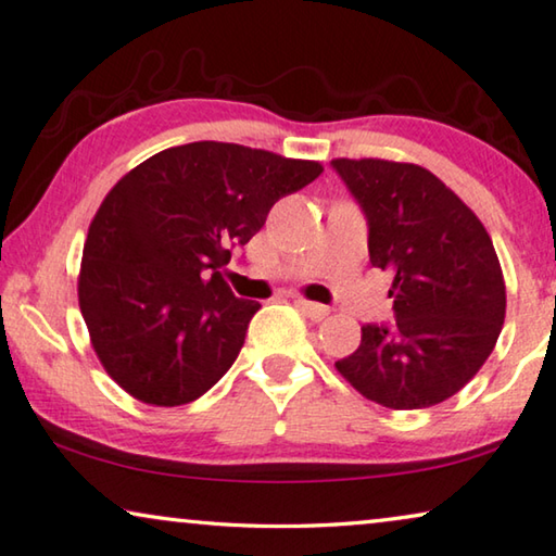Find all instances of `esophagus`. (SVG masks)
<instances>
[{
  "mask_svg": "<svg viewBox=\"0 0 556 556\" xmlns=\"http://www.w3.org/2000/svg\"><path fill=\"white\" fill-rule=\"evenodd\" d=\"M295 305L301 307V311L307 315V318L315 320V323H318V320H326L328 315H330V307H328V305H320V303L303 301V298H301V301H295Z\"/></svg>",
  "mask_w": 556,
  "mask_h": 556,
  "instance_id": "esophagus-1",
  "label": "esophagus"
}]
</instances>
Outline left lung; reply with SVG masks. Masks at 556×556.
Masks as SVG:
<instances>
[{"label": "left lung", "instance_id": "1", "mask_svg": "<svg viewBox=\"0 0 556 556\" xmlns=\"http://www.w3.org/2000/svg\"><path fill=\"white\" fill-rule=\"evenodd\" d=\"M367 220V251L388 270L395 323H367L338 372L392 409L432 407L463 390L505 323V278L482 220L438 176L382 159L330 161Z\"/></svg>", "mask_w": 556, "mask_h": 556}]
</instances>
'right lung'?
Returning a JSON list of instances; mask_svg holds the SVG:
<instances>
[{"instance_id": "right-lung-1", "label": "right lung", "mask_w": 556, "mask_h": 556, "mask_svg": "<svg viewBox=\"0 0 556 556\" xmlns=\"http://www.w3.org/2000/svg\"><path fill=\"white\" fill-rule=\"evenodd\" d=\"M318 161L220 141L159 151L129 170L89 226L79 307L104 370L147 405L193 403L228 372L261 303L220 278L273 203Z\"/></svg>"}]
</instances>
